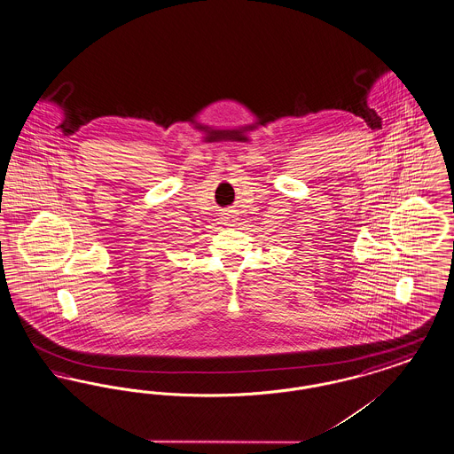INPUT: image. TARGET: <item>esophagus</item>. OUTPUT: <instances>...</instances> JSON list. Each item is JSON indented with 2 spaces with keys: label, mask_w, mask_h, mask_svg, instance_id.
<instances>
[{
  "label": "esophagus",
  "mask_w": 454,
  "mask_h": 454,
  "mask_svg": "<svg viewBox=\"0 0 454 454\" xmlns=\"http://www.w3.org/2000/svg\"><path fill=\"white\" fill-rule=\"evenodd\" d=\"M223 221H224L226 226H233V224H235L236 216L235 215H231V213H226V215L223 216Z\"/></svg>",
  "instance_id": "34e87169"
}]
</instances>
